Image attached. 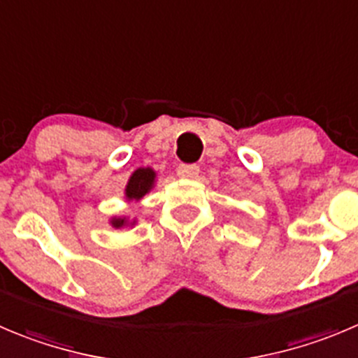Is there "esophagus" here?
Instances as JSON below:
<instances>
[{
  "mask_svg": "<svg viewBox=\"0 0 358 358\" xmlns=\"http://www.w3.org/2000/svg\"><path fill=\"white\" fill-rule=\"evenodd\" d=\"M199 172L200 169L196 165H181L179 169H177V176L181 177V179H196L199 177Z\"/></svg>",
  "mask_w": 358,
  "mask_h": 358,
  "instance_id": "34e87169",
  "label": "esophagus"
}]
</instances>
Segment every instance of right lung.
<instances>
[{"label":"right lung","mask_w":358,"mask_h":358,"mask_svg":"<svg viewBox=\"0 0 358 358\" xmlns=\"http://www.w3.org/2000/svg\"><path fill=\"white\" fill-rule=\"evenodd\" d=\"M156 170L151 166H138L137 170H134L124 186V200L126 202H141L149 192L156 186ZM108 224L115 230H121V228H134L137 224V216H112L108 220Z\"/></svg>","instance_id":"add662e5"}]
</instances>
